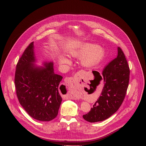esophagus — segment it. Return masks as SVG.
<instances>
[{
	"mask_svg": "<svg viewBox=\"0 0 146 146\" xmlns=\"http://www.w3.org/2000/svg\"><path fill=\"white\" fill-rule=\"evenodd\" d=\"M73 78H68L67 79V81L68 82L69 84L70 85V84H72V82H73ZM69 99H74V100H77V99H78L80 98V97L75 93L73 92L72 94H71L69 96Z\"/></svg>",
	"mask_w": 146,
	"mask_h": 146,
	"instance_id": "obj_1",
	"label": "esophagus"
}]
</instances>
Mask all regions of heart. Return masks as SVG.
Masks as SVG:
<instances>
[{
	"label": "heart",
	"mask_w": 146,
	"mask_h": 146,
	"mask_svg": "<svg viewBox=\"0 0 146 146\" xmlns=\"http://www.w3.org/2000/svg\"><path fill=\"white\" fill-rule=\"evenodd\" d=\"M69 55L72 57L80 58V64L86 68L92 66L103 59L105 51L102 47L92 43H85L69 51ZM70 60L65 55H60L58 58L60 65L70 64Z\"/></svg>",
	"instance_id": "1"
}]
</instances>
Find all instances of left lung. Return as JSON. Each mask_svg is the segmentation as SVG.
Returning <instances> with one entry per match:
<instances>
[{
	"mask_svg": "<svg viewBox=\"0 0 146 146\" xmlns=\"http://www.w3.org/2000/svg\"><path fill=\"white\" fill-rule=\"evenodd\" d=\"M117 51V57L103 71L105 84L100 96L91 111L82 115L90 122L102 121L109 118L118 110L125 96L129 84V68L122 50L118 47Z\"/></svg>",
	"mask_w": 146,
	"mask_h": 146,
	"instance_id": "8db88e82",
	"label": "left lung"
}]
</instances>
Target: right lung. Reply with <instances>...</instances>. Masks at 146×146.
I'll use <instances>...</instances> for the list:
<instances>
[{
	"label": "right lung",
	"instance_id": "obj_1",
	"mask_svg": "<svg viewBox=\"0 0 146 146\" xmlns=\"http://www.w3.org/2000/svg\"><path fill=\"white\" fill-rule=\"evenodd\" d=\"M33 42L26 48L16 66L15 86L20 105L35 119L50 121L58 115L62 102L58 87L62 77L54 73L52 61L36 65Z\"/></svg>",
	"mask_w": 146,
	"mask_h": 146
}]
</instances>
